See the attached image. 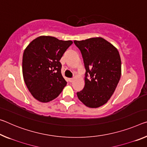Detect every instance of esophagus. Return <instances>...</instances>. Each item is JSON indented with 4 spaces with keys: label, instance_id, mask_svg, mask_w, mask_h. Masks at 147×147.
I'll return each mask as SVG.
<instances>
[{
    "label": "esophagus",
    "instance_id": "esophagus-1",
    "mask_svg": "<svg viewBox=\"0 0 147 147\" xmlns=\"http://www.w3.org/2000/svg\"><path fill=\"white\" fill-rule=\"evenodd\" d=\"M68 80L70 82H72L73 81V78H68Z\"/></svg>",
    "mask_w": 147,
    "mask_h": 147
}]
</instances>
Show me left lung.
I'll use <instances>...</instances> for the list:
<instances>
[{
	"label": "left lung",
	"mask_w": 147,
	"mask_h": 147,
	"mask_svg": "<svg viewBox=\"0 0 147 147\" xmlns=\"http://www.w3.org/2000/svg\"><path fill=\"white\" fill-rule=\"evenodd\" d=\"M74 43L82 53L86 69L85 85L76 94L78 98L88 107L97 108L107 103L119 82V52L101 37L74 40Z\"/></svg>",
	"instance_id": "1"
}]
</instances>
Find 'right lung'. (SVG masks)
<instances>
[{"mask_svg": "<svg viewBox=\"0 0 147 147\" xmlns=\"http://www.w3.org/2000/svg\"><path fill=\"white\" fill-rule=\"evenodd\" d=\"M72 44L71 40L40 36L25 49L22 60L23 79L36 100L42 103L52 101L66 86L59 60Z\"/></svg>", "mask_w": 147, "mask_h": 147, "instance_id": "add662e5", "label": "right lung"}]
</instances>
